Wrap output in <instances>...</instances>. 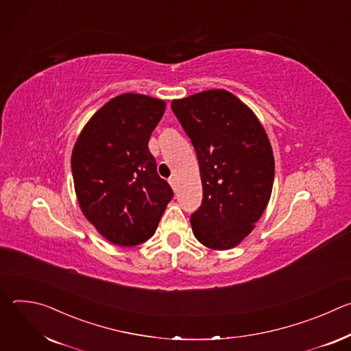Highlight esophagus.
I'll use <instances>...</instances> for the list:
<instances>
[{
    "instance_id": "obj_1",
    "label": "esophagus",
    "mask_w": 351,
    "mask_h": 351,
    "mask_svg": "<svg viewBox=\"0 0 351 351\" xmlns=\"http://www.w3.org/2000/svg\"><path fill=\"white\" fill-rule=\"evenodd\" d=\"M168 182H169V184L172 186V189L175 190V189H176V178H175V176H171V178L168 179Z\"/></svg>"
}]
</instances>
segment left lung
I'll list each match as a JSON object with an SVG mask.
<instances>
[{"label":"left lung","instance_id":"obj_1","mask_svg":"<svg viewBox=\"0 0 351 351\" xmlns=\"http://www.w3.org/2000/svg\"><path fill=\"white\" fill-rule=\"evenodd\" d=\"M171 108L195 149L203 203L191 214L195 239L213 250L236 247L265 211L275 160L256 114L215 88L173 99Z\"/></svg>","mask_w":351,"mask_h":351}]
</instances>
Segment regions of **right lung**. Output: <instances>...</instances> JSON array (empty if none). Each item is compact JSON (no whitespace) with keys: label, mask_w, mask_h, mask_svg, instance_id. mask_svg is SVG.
Wrapping results in <instances>:
<instances>
[{"label":"right lung","mask_w":351,"mask_h":351,"mask_svg":"<svg viewBox=\"0 0 351 351\" xmlns=\"http://www.w3.org/2000/svg\"><path fill=\"white\" fill-rule=\"evenodd\" d=\"M164 112L162 99L121 94L91 117L75 143L71 164L80 210L117 245L152 237L173 197L148 149Z\"/></svg>","instance_id":"obj_1"}]
</instances>
